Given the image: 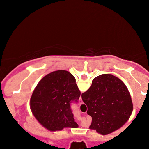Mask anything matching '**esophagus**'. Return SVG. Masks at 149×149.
I'll use <instances>...</instances> for the list:
<instances>
[{"label": "esophagus", "instance_id": "1", "mask_svg": "<svg viewBox=\"0 0 149 149\" xmlns=\"http://www.w3.org/2000/svg\"><path fill=\"white\" fill-rule=\"evenodd\" d=\"M79 104H83V100H82L81 97H80V99H79Z\"/></svg>", "mask_w": 149, "mask_h": 149}]
</instances>
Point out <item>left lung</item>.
Instances as JSON below:
<instances>
[{"label": "left lung", "instance_id": "obj_1", "mask_svg": "<svg viewBox=\"0 0 149 149\" xmlns=\"http://www.w3.org/2000/svg\"><path fill=\"white\" fill-rule=\"evenodd\" d=\"M80 96L75 77L69 71L58 70L39 81L31 97L30 109L39 123L49 131L78 128L70 104Z\"/></svg>", "mask_w": 149, "mask_h": 149}]
</instances>
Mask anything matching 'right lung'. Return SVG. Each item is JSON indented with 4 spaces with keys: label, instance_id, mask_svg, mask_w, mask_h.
Segmentation results:
<instances>
[{
    "label": "right lung",
    "instance_id": "add662e5",
    "mask_svg": "<svg viewBox=\"0 0 149 149\" xmlns=\"http://www.w3.org/2000/svg\"><path fill=\"white\" fill-rule=\"evenodd\" d=\"M92 117L90 129L107 135L120 128L133 111L130 94L125 83L111 74H102L81 95Z\"/></svg>",
    "mask_w": 149,
    "mask_h": 149
}]
</instances>
